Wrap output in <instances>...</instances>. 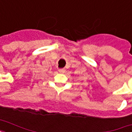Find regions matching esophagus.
Here are the masks:
<instances>
[{"mask_svg":"<svg viewBox=\"0 0 132 132\" xmlns=\"http://www.w3.org/2000/svg\"><path fill=\"white\" fill-rule=\"evenodd\" d=\"M59 72H60V73H64V72H65V70H64V68H60V69H59Z\"/></svg>","mask_w":132,"mask_h":132,"instance_id":"esophagus-1","label":"esophagus"}]
</instances>
